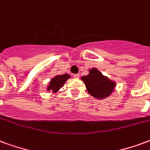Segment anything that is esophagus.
<instances>
[{
  "mask_svg": "<svg viewBox=\"0 0 150 150\" xmlns=\"http://www.w3.org/2000/svg\"><path fill=\"white\" fill-rule=\"evenodd\" d=\"M79 76H80V74H74V78H76V79H77V78H79Z\"/></svg>",
  "mask_w": 150,
  "mask_h": 150,
  "instance_id": "esophagus-1",
  "label": "esophagus"
}]
</instances>
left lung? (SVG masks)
<instances>
[{"mask_svg": "<svg viewBox=\"0 0 150 150\" xmlns=\"http://www.w3.org/2000/svg\"><path fill=\"white\" fill-rule=\"evenodd\" d=\"M87 91L93 98L104 99L109 97L114 91L116 83L102 75L98 69L93 68L89 70L87 76H81Z\"/></svg>", "mask_w": 150, "mask_h": 150, "instance_id": "1", "label": "left lung"}]
</instances>
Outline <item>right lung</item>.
<instances>
[{
  "instance_id": "1",
  "label": "right lung",
  "mask_w": 150,
  "mask_h": 150,
  "mask_svg": "<svg viewBox=\"0 0 150 150\" xmlns=\"http://www.w3.org/2000/svg\"><path fill=\"white\" fill-rule=\"evenodd\" d=\"M69 78H70V75L69 74H63V75H57L53 78L50 80V82L47 87L48 91H52V93H57L62 86H64L65 81Z\"/></svg>"
}]
</instances>
